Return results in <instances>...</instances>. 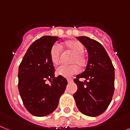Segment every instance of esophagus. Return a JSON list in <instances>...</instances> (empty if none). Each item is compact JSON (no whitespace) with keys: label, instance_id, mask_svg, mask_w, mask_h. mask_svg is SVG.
<instances>
[{"label":"esophagus","instance_id":"1","mask_svg":"<svg viewBox=\"0 0 130 130\" xmlns=\"http://www.w3.org/2000/svg\"><path fill=\"white\" fill-rule=\"evenodd\" d=\"M67 82H68V83H70L73 82V79H69H69H67Z\"/></svg>","mask_w":130,"mask_h":130}]
</instances>
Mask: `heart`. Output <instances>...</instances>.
<instances>
[{
    "mask_svg": "<svg viewBox=\"0 0 130 130\" xmlns=\"http://www.w3.org/2000/svg\"><path fill=\"white\" fill-rule=\"evenodd\" d=\"M65 49L73 53L70 60V65H61L56 69V74L63 77H71L79 71V66L84 67L87 64V59L83 54L85 47L77 40H69L65 41L61 46ZM50 59L54 65H57L61 61V49L58 45H54L50 51Z\"/></svg>",
    "mask_w": 130,
    "mask_h": 130,
    "instance_id": "b5f03b06",
    "label": "heart"
}]
</instances>
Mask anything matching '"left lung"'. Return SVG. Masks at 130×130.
Returning <instances> with one entry per match:
<instances>
[{
	"label": "left lung",
	"mask_w": 130,
	"mask_h": 130,
	"mask_svg": "<svg viewBox=\"0 0 130 130\" xmlns=\"http://www.w3.org/2000/svg\"><path fill=\"white\" fill-rule=\"evenodd\" d=\"M86 47L88 62L85 70L76 76L77 91L73 94L78 109L87 116L103 113L111 102L114 92L115 69L104 47L87 37H77ZM84 78V82H80Z\"/></svg>",
	"instance_id": "8db88e82"
}]
</instances>
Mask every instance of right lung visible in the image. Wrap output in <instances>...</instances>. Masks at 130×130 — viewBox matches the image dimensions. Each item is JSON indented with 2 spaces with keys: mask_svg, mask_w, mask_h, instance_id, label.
<instances>
[{
  "mask_svg": "<svg viewBox=\"0 0 130 130\" xmlns=\"http://www.w3.org/2000/svg\"><path fill=\"white\" fill-rule=\"evenodd\" d=\"M58 37L44 36L28 47L19 67V91L23 104L35 116L50 114L57 107L67 85L61 76L55 77L50 51ZM47 80L51 82L47 84Z\"/></svg>",
  "mask_w": 130,
  "mask_h": 130,
  "instance_id": "obj_1",
  "label": "right lung"
}]
</instances>
